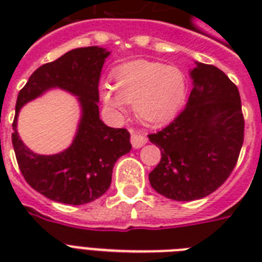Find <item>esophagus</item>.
<instances>
[{
    "mask_svg": "<svg viewBox=\"0 0 262 262\" xmlns=\"http://www.w3.org/2000/svg\"><path fill=\"white\" fill-rule=\"evenodd\" d=\"M130 143L132 145H133V148L143 147L144 144L147 143V137H145L141 132L130 129Z\"/></svg>",
    "mask_w": 262,
    "mask_h": 262,
    "instance_id": "esophagus-1",
    "label": "esophagus"
}]
</instances>
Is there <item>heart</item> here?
<instances>
[{"label":"heart","mask_w":262,"mask_h":262,"mask_svg":"<svg viewBox=\"0 0 262 262\" xmlns=\"http://www.w3.org/2000/svg\"><path fill=\"white\" fill-rule=\"evenodd\" d=\"M114 88H102L106 106L122 110L133 104L140 121L160 125L171 119L186 96V80L178 68L151 61H135L119 67L113 75Z\"/></svg>","instance_id":"b5f03b06"}]
</instances>
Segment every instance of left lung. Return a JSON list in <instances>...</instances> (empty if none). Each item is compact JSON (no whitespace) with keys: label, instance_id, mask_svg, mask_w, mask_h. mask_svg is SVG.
<instances>
[{"label":"left lung","instance_id":"8db88e82","mask_svg":"<svg viewBox=\"0 0 262 262\" xmlns=\"http://www.w3.org/2000/svg\"><path fill=\"white\" fill-rule=\"evenodd\" d=\"M186 107L170 125L149 135L162 152L151 186L175 201L211 194L235 167L244 144L239 91L219 68L195 62Z\"/></svg>","mask_w":262,"mask_h":262}]
</instances>
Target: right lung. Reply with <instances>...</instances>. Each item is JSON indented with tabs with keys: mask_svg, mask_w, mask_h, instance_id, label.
Here are the masks:
<instances>
[{
	"mask_svg": "<svg viewBox=\"0 0 262 262\" xmlns=\"http://www.w3.org/2000/svg\"><path fill=\"white\" fill-rule=\"evenodd\" d=\"M106 49L80 47L45 63L31 75L18 92L12 144L20 171L32 189L47 199L83 205L108 190L115 162L132 149L126 129H114L99 118V79ZM50 88L79 96L82 119L71 147L55 156H39L24 145L17 133V115L27 101Z\"/></svg>",
	"mask_w": 262,
	"mask_h": 262,
	"instance_id": "add662e5",
	"label": "right lung"
}]
</instances>
